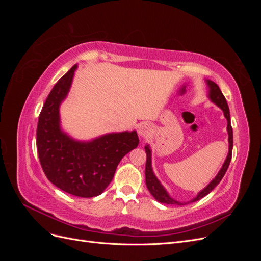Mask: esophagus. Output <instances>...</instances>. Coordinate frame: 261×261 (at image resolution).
<instances>
[{"label": "esophagus", "instance_id": "1", "mask_svg": "<svg viewBox=\"0 0 261 261\" xmlns=\"http://www.w3.org/2000/svg\"><path fill=\"white\" fill-rule=\"evenodd\" d=\"M150 133V125L148 123H141L138 126V134L141 137H147Z\"/></svg>", "mask_w": 261, "mask_h": 261}]
</instances>
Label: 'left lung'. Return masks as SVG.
<instances>
[{
	"label": "left lung",
	"mask_w": 261,
	"mask_h": 261,
	"mask_svg": "<svg viewBox=\"0 0 261 261\" xmlns=\"http://www.w3.org/2000/svg\"><path fill=\"white\" fill-rule=\"evenodd\" d=\"M207 84L209 86V98L210 100L213 102V103H216L219 108L222 109V111L224 113V116L227 120V133H228V153L226 159L222 165V168L219 171L218 175L213 178L210 184H208V186H206V188H203L200 193H198L194 199H192L191 201L188 202H194L201 199L202 197H204L206 195H208L213 188H215L220 181L221 179L223 178L225 172L228 168V165H230L231 159H232V149H233V129H232V126H231V118H230V110H228V106H227V102L225 97L223 96L222 91L220 90L219 86L213 83L212 81H207ZM146 150V153H147V161H146V169H145V175H146V185L148 191L150 192L154 198L162 203H167V204H177V206H183V204H186L187 202H179L176 201L171 197L169 196L168 192L165 191L164 187L161 185V183L158 178L155 177V175L153 174V171H152V167H151V150H150L149 146L147 145L145 147Z\"/></svg>",
	"instance_id": "obj_1"
}]
</instances>
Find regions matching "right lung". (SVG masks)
<instances>
[{
  "mask_svg": "<svg viewBox=\"0 0 261 261\" xmlns=\"http://www.w3.org/2000/svg\"><path fill=\"white\" fill-rule=\"evenodd\" d=\"M77 65L60 78L46 98L37 126V150L45 176L62 191L83 198L100 195L113 179L122 158L135 149L136 130L112 133L91 141L70 138L60 126L59 108Z\"/></svg>",
  "mask_w": 261,
  "mask_h": 261,
  "instance_id": "1",
  "label": "right lung"
}]
</instances>
